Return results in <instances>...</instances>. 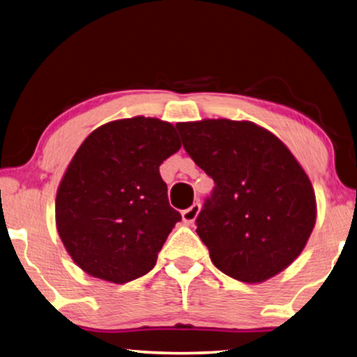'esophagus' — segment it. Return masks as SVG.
<instances>
[{"instance_id": "34e87169", "label": "esophagus", "mask_w": 357, "mask_h": 357, "mask_svg": "<svg viewBox=\"0 0 357 357\" xmlns=\"http://www.w3.org/2000/svg\"><path fill=\"white\" fill-rule=\"evenodd\" d=\"M199 211H201V205L199 204H192L190 208H186L182 211V220L185 224H192L196 221V218L199 215Z\"/></svg>"}]
</instances>
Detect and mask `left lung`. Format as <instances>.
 Here are the masks:
<instances>
[{
  "label": "left lung",
  "instance_id": "left-lung-1",
  "mask_svg": "<svg viewBox=\"0 0 357 357\" xmlns=\"http://www.w3.org/2000/svg\"><path fill=\"white\" fill-rule=\"evenodd\" d=\"M215 188L196 232L218 270L248 284L285 270L315 226V192L284 142L252 122L205 119L175 125Z\"/></svg>",
  "mask_w": 357,
  "mask_h": 357
}]
</instances>
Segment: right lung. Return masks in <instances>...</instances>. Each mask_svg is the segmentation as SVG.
Listing matches in <instances>:
<instances>
[{"mask_svg": "<svg viewBox=\"0 0 357 357\" xmlns=\"http://www.w3.org/2000/svg\"><path fill=\"white\" fill-rule=\"evenodd\" d=\"M180 149L175 127L137 116L86 137L56 196V226L75 264L125 284L147 274L182 215L167 201L160 165Z\"/></svg>", "mask_w": 357, "mask_h": 357, "instance_id": "1", "label": "right lung"}]
</instances>
